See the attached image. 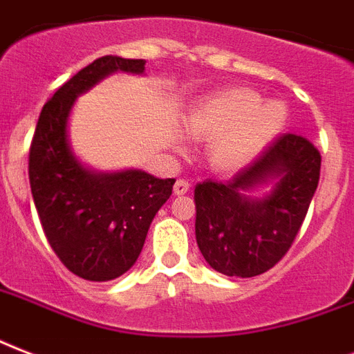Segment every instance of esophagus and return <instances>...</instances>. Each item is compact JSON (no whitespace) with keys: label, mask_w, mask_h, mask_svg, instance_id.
I'll return each mask as SVG.
<instances>
[{"label":"esophagus","mask_w":354,"mask_h":354,"mask_svg":"<svg viewBox=\"0 0 354 354\" xmlns=\"http://www.w3.org/2000/svg\"><path fill=\"white\" fill-rule=\"evenodd\" d=\"M188 190H190V185H188V180H185V179L175 180V185H174L175 196H185Z\"/></svg>","instance_id":"esophagus-1"}]
</instances>
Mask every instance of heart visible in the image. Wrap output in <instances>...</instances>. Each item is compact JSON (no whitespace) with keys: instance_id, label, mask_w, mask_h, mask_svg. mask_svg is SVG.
I'll list each match as a JSON object with an SVG mask.
<instances>
[{"instance_id":"obj_1","label":"heart","mask_w":354,"mask_h":354,"mask_svg":"<svg viewBox=\"0 0 354 354\" xmlns=\"http://www.w3.org/2000/svg\"><path fill=\"white\" fill-rule=\"evenodd\" d=\"M288 106L281 100L264 101L251 88L232 86L203 97L185 118L192 138L210 140L208 164L220 174H238L257 160L284 131ZM174 147L185 151V138L174 134Z\"/></svg>"}]
</instances>
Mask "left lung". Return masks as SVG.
Masks as SVG:
<instances>
[{
  "mask_svg": "<svg viewBox=\"0 0 354 354\" xmlns=\"http://www.w3.org/2000/svg\"><path fill=\"white\" fill-rule=\"evenodd\" d=\"M322 155L297 134H282L227 183L196 186V240L203 259L227 277L264 273L288 253L319 183ZM271 182L262 198L257 187Z\"/></svg>",
  "mask_w": 354,
  "mask_h": 354,
  "instance_id": "obj_1",
  "label": "left lung"
}]
</instances>
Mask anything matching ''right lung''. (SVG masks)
Here are the masks:
<instances>
[{
    "instance_id": "right-lung-1",
    "label": "right lung",
    "mask_w": 354,
    "mask_h": 354,
    "mask_svg": "<svg viewBox=\"0 0 354 354\" xmlns=\"http://www.w3.org/2000/svg\"><path fill=\"white\" fill-rule=\"evenodd\" d=\"M116 72L142 75L146 60L105 55L75 73L44 105L29 151L31 194L49 245L72 273L95 282L133 268L175 183L142 169L95 171L73 153L75 101Z\"/></svg>"
}]
</instances>
